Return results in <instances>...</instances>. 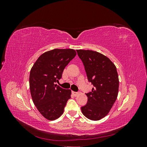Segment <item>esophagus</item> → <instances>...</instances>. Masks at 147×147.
I'll return each mask as SVG.
<instances>
[{
  "instance_id": "esophagus-1",
  "label": "esophagus",
  "mask_w": 147,
  "mask_h": 147,
  "mask_svg": "<svg viewBox=\"0 0 147 147\" xmlns=\"http://www.w3.org/2000/svg\"><path fill=\"white\" fill-rule=\"evenodd\" d=\"M72 94H73L74 96H77V95L78 94V92H75V91H72Z\"/></svg>"
}]
</instances>
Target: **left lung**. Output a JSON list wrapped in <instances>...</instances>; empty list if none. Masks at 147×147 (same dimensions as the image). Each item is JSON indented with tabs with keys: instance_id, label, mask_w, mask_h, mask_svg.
<instances>
[{
	"instance_id": "1",
	"label": "left lung",
	"mask_w": 147,
	"mask_h": 147,
	"mask_svg": "<svg viewBox=\"0 0 147 147\" xmlns=\"http://www.w3.org/2000/svg\"><path fill=\"white\" fill-rule=\"evenodd\" d=\"M85 69L88 81L93 84L86 93L87 104L81 107L87 118L97 121L105 117L116 101L119 79L116 66L107 57L91 50H77Z\"/></svg>"
}]
</instances>
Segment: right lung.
I'll return each mask as SVG.
<instances>
[{"instance_id": "obj_1", "label": "right lung", "mask_w": 147, "mask_h": 147, "mask_svg": "<svg viewBox=\"0 0 147 147\" xmlns=\"http://www.w3.org/2000/svg\"><path fill=\"white\" fill-rule=\"evenodd\" d=\"M73 49H54L40 56L30 70L29 86L31 96L38 112L49 120L63 113L71 90L55 84L65 69L76 56Z\"/></svg>"}]
</instances>
